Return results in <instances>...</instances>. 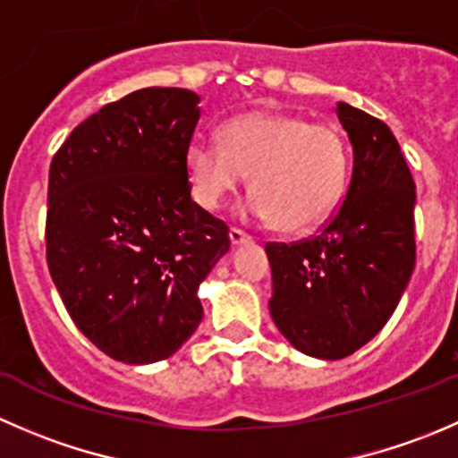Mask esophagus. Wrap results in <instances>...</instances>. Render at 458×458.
<instances>
[{
	"label": "esophagus",
	"instance_id": "obj_1",
	"mask_svg": "<svg viewBox=\"0 0 458 458\" xmlns=\"http://www.w3.org/2000/svg\"><path fill=\"white\" fill-rule=\"evenodd\" d=\"M248 242H250V237H248L243 230L230 228V243H233V246H242V243H248Z\"/></svg>",
	"mask_w": 458,
	"mask_h": 458
}]
</instances>
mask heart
Here are the masks:
<instances>
[{
    "instance_id": "b5f03b06",
    "label": "heart",
    "mask_w": 458,
    "mask_h": 458,
    "mask_svg": "<svg viewBox=\"0 0 458 458\" xmlns=\"http://www.w3.org/2000/svg\"><path fill=\"white\" fill-rule=\"evenodd\" d=\"M192 197L215 210L250 177L255 195L243 216L276 224L284 233H306L330 216L348 174V152L339 132L303 117L250 113L230 119L224 141L199 132L186 152Z\"/></svg>"
}]
</instances>
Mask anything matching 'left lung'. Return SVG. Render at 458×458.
Listing matches in <instances>:
<instances>
[{
    "label": "left lung",
    "instance_id": "8db88e82",
    "mask_svg": "<svg viewBox=\"0 0 458 458\" xmlns=\"http://www.w3.org/2000/svg\"><path fill=\"white\" fill-rule=\"evenodd\" d=\"M336 117L354 155L344 203L315 237L266 246L272 321L299 352L327 361L357 352L386 326L417 259V191L399 141L344 101Z\"/></svg>",
    "mask_w": 458,
    "mask_h": 458
}]
</instances>
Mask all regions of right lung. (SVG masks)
<instances>
[{
	"label": "right lung",
	"mask_w": 458,
	"mask_h": 458,
	"mask_svg": "<svg viewBox=\"0 0 458 458\" xmlns=\"http://www.w3.org/2000/svg\"><path fill=\"white\" fill-rule=\"evenodd\" d=\"M197 104L186 88H141L81 122L50 164V276L75 326L132 366L191 339L199 284L230 250L228 225L191 197Z\"/></svg>",
	"instance_id": "obj_1"
}]
</instances>
